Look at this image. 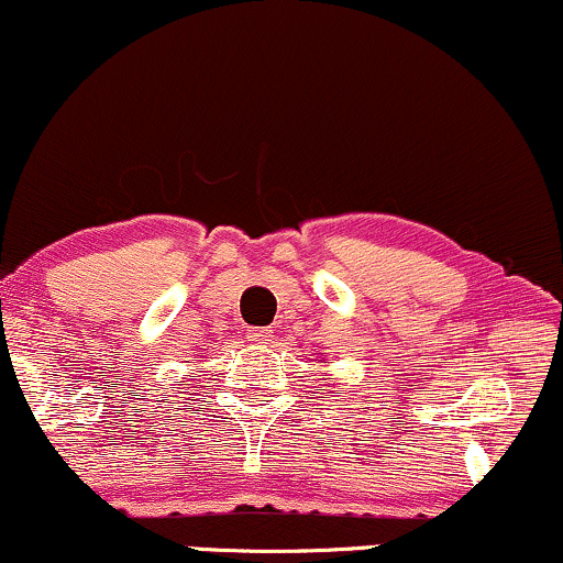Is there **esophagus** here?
I'll list each match as a JSON object with an SVG mask.
<instances>
[{"instance_id":"esophagus-1","label":"esophagus","mask_w":563,"mask_h":563,"mask_svg":"<svg viewBox=\"0 0 563 563\" xmlns=\"http://www.w3.org/2000/svg\"><path fill=\"white\" fill-rule=\"evenodd\" d=\"M269 338H273V330H269V328H252V330H249V341H254V343H267Z\"/></svg>"}]
</instances>
